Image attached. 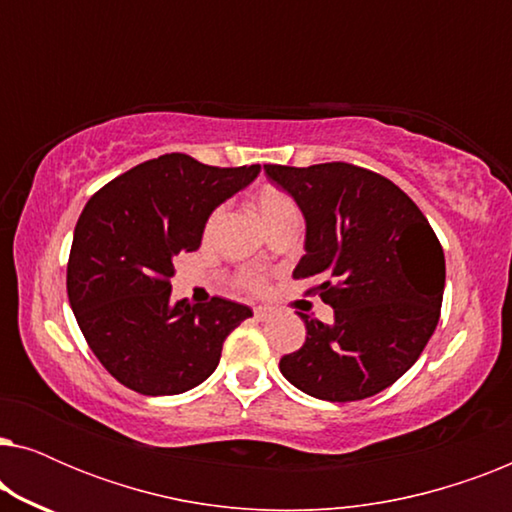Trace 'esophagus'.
Returning a JSON list of instances; mask_svg holds the SVG:
<instances>
[{
	"label": "esophagus",
	"mask_w": 512,
	"mask_h": 512,
	"mask_svg": "<svg viewBox=\"0 0 512 512\" xmlns=\"http://www.w3.org/2000/svg\"><path fill=\"white\" fill-rule=\"evenodd\" d=\"M254 317L258 319V321H268L270 317H272V310H270V307H256V310H254Z\"/></svg>",
	"instance_id": "obj_1"
}]
</instances>
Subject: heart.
Returning <instances> with one entry per match:
<instances>
[{
    "label": "heart",
    "instance_id": "heart-1",
    "mask_svg": "<svg viewBox=\"0 0 512 512\" xmlns=\"http://www.w3.org/2000/svg\"><path fill=\"white\" fill-rule=\"evenodd\" d=\"M256 212H258V216H261V221L265 223V226H268L270 221L279 219V216L296 212V205H293V200L289 198V195H286L284 191H279V188L263 186L261 191L256 193ZM219 221H221V209H216V212L209 216V221H207V233H212ZM244 284L251 286V289H258V286H261V279L254 275H247L244 277Z\"/></svg>",
    "mask_w": 512,
    "mask_h": 512
}]
</instances>
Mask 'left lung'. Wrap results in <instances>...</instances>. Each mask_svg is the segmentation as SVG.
Segmentation results:
<instances>
[{
    "mask_svg": "<svg viewBox=\"0 0 512 512\" xmlns=\"http://www.w3.org/2000/svg\"><path fill=\"white\" fill-rule=\"evenodd\" d=\"M305 216V256L296 279L314 286L333 321L300 312L307 338L279 370L321 401L380 394L424 352L436 331L445 289V254L419 207L363 167L321 163L263 165Z\"/></svg>",
    "mask_w": 512,
    "mask_h": 512,
    "instance_id": "obj_1",
    "label": "left lung"
}]
</instances>
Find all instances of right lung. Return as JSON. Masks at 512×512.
Segmentation results:
<instances>
[{
  "label": "right lung",
  "mask_w": 512,
  "mask_h": 512,
  "mask_svg": "<svg viewBox=\"0 0 512 512\" xmlns=\"http://www.w3.org/2000/svg\"><path fill=\"white\" fill-rule=\"evenodd\" d=\"M261 165L212 167L165 153L100 188L76 221L67 296L104 368L144 396L198 387L247 305L226 298L172 303L174 258L195 251L209 214L258 177Z\"/></svg>",
  "instance_id": "1"
}]
</instances>
